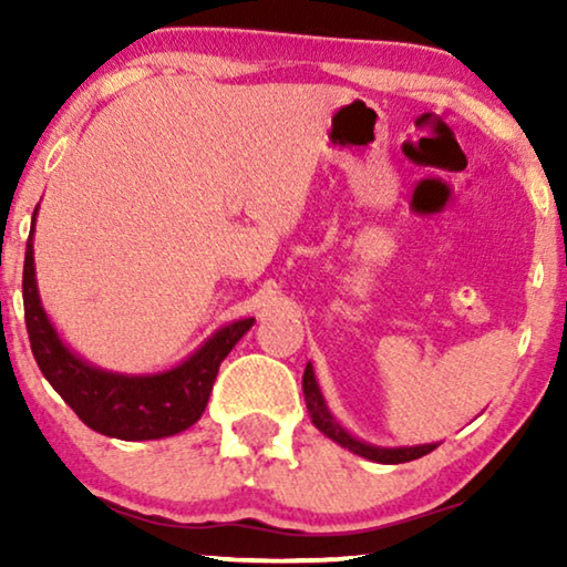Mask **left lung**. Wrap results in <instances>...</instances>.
Wrapping results in <instances>:
<instances>
[{
	"mask_svg": "<svg viewBox=\"0 0 567 567\" xmlns=\"http://www.w3.org/2000/svg\"><path fill=\"white\" fill-rule=\"evenodd\" d=\"M301 390H305V400H307V410H309V417H312V423L320 429L324 436L336 441L348 452L359 454V456H367L371 462H382V464H400V462H410V460H421L429 452L436 449V444H421V446H398V449H384V446H371V444H363L355 436H351L343 425H340L332 413L324 405V398L320 392V384H317L315 379V369L312 363H307L305 369V379H301Z\"/></svg>",
	"mask_w": 567,
	"mask_h": 567,
	"instance_id": "obj_1",
	"label": "left lung"
}]
</instances>
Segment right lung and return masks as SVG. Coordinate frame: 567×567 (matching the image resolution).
Segmentation results:
<instances>
[{
    "label": "right lung",
    "mask_w": 567,
    "mask_h": 567,
    "mask_svg": "<svg viewBox=\"0 0 567 567\" xmlns=\"http://www.w3.org/2000/svg\"><path fill=\"white\" fill-rule=\"evenodd\" d=\"M35 214L38 208L33 212V227ZM22 305H25L30 348L43 377L84 425L121 441L165 439L190 429L206 410L219 363L255 322L252 317H247V320L224 324L196 353L159 374H115V371L92 367L74 351H69L49 315L43 312L35 284L33 229L25 245Z\"/></svg>",
    "instance_id": "1"
}]
</instances>
